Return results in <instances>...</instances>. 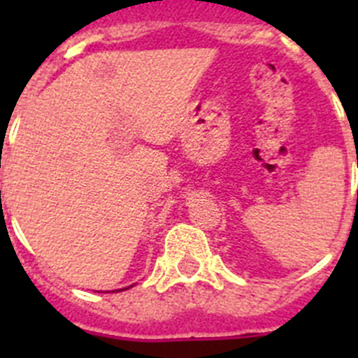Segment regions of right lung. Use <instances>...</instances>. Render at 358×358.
Returning <instances> with one entry per match:
<instances>
[{
  "instance_id": "obj_1",
  "label": "right lung",
  "mask_w": 358,
  "mask_h": 358,
  "mask_svg": "<svg viewBox=\"0 0 358 358\" xmlns=\"http://www.w3.org/2000/svg\"><path fill=\"white\" fill-rule=\"evenodd\" d=\"M132 287V285H131ZM131 287H125V289H131ZM125 289H120V290H125ZM120 290H116V292H120Z\"/></svg>"
}]
</instances>
